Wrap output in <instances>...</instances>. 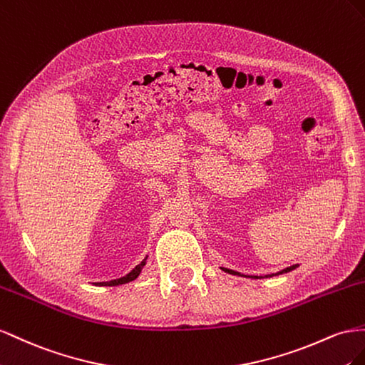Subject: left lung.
<instances>
[{"label": "left lung", "mask_w": 365, "mask_h": 365, "mask_svg": "<svg viewBox=\"0 0 365 365\" xmlns=\"http://www.w3.org/2000/svg\"><path fill=\"white\" fill-rule=\"evenodd\" d=\"M298 264H295V266H290V267H286L284 270H281V272H278V274H284V272H289V270H292V269H295ZM223 270H225V272H229V274H232V275H240V274H238V272H235V270H229V269H225L223 267ZM257 278V277H255Z\"/></svg>", "instance_id": "left-lung-1"}]
</instances>
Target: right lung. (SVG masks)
Listing matches in <instances>:
<instances>
[{
	"instance_id": "add662e5",
	"label": "right lung",
	"mask_w": 365,
	"mask_h": 365,
	"mask_svg": "<svg viewBox=\"0 0 365 365\" xmlns=\"http://www.w3.org/2000/svg\"><path fill=\"white\" fill-rule=\"evenodd\" d=\"M148 258V257H147ZM145 258V259H147ZM145 264V262H142L139 266H136L134 267L130 274H127L125 277H122V278H118V279H113V281H110V283H95L96 286H118V284H123V283H128V281H131V279H134V278H138V275L140 274V270H142V266Z\"/></svg>"
}]
</instances>
